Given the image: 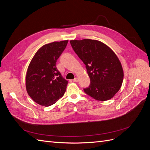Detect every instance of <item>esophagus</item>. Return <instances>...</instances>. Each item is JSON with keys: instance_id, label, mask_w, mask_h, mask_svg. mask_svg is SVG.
<instances>
[{"instance_id": "obj_1", "label": "esophagus", "mask_w": 150, "mask_h": 150, "mask_svg": "<svg viewBox=\"0 0 150 150\" xmlns=\"http://www.w3.org/2000/svg\"><path fill=\"white\" fill-rule=\"evenodd\" d=\"M72 81L74 83H78V78H75L74 79H72Z\"/></svg>"}]
</instances>
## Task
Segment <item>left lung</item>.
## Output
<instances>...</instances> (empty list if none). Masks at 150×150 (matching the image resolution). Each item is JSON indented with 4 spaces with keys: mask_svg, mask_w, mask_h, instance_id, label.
I'll return each mask as SVG.
<instances>
[{
    "mask_svg": "<svg viewBox=\"0 0 150 150\" xmlns=\"http://www.w3.org/2000/svg\"><path fill=\"white\" fill-rule=\"evenodd\" d=\"M74 52L86 65L91 84L84 92L98 101L111 99L120 89L123 70L116 54L97 40H70Z\"/></svg>",
    "mask_w": 150,
    "mask_h": 150,
    "instance_id": "1",
    "label": "left lung"
}]
</instances>
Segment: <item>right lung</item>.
Wrapping results in <instances>:
<instances>
[{
  "instance_id": "obj_1",
  "label": "right lung",
  "mask_w": 150,
  "mask_h": 150,
  "mask_svg": "<svg viewBox=\"0 0 150 150\" xmlns=\"http://www.w3.org/2000/svg\"><path fill=\"white\" fill-rule=\"evenodd\" d=\"M68 40L44 45L36 52L26 73L25 86L29 96L36 103L49 106L64 95L68 81L56 67L57 59Z\"/></svg>"
}]
</instances>
